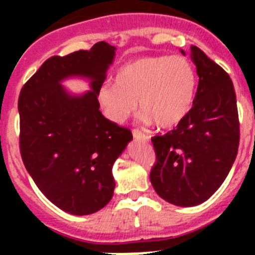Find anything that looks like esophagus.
Wrapping results in <instances>:
<instances>
[{
    "instance_id": "34e87169",
    "label": "esophagus",
    "mask_w": 255,
    "mask_h": 255,
    "mask_svg": "<svg viewBox=\"0 0 255 255\" xmlns=\"http://www.w3.org/2000/svg\"><path fill=\"white\" fill-rule=\"evenodd\" d=\"M132 135H134L135 139H141V140H149V135L144 134L141 130L134 129L132 130Z\"/></svg>"
}]
</instances>
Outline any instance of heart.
Masks as SVG:
<instances>
[{
    "label": "heart",
    "mask_w": 255,
    "mask_h": 255,
    "mask_svg": "<svg viewBox=\"0 0 255 255\" xmlns=\"http://www.w3.org/2000/svg\"><path fill=\"white\" fill-rule=\"evenodd\" d=\"M197 76L188 58L152 56L121 66L115 83L101 87L98 101L110 120L123 123L138 101L144 121H154L161 129L179 125L194 101Z\"/></svg>",
    "instance_id": "b5f03b06"
}]
</instances>
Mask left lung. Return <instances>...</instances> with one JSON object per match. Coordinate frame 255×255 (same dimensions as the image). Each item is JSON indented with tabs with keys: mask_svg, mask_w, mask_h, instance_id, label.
Returning a JSON list of instances; mask_svg holds the SVG:
<instances>
[{
	"mask_svg": "<svg viewBox=\"0 0 255 255\" xmlns=\"http://www.w3.org/2000/svg\"><path fill=\"white\" fill-rule=\"evenodd\" d=\"M190 56L199 76L193 107L176 129L152 138L155 163L150 182L162 199L180 207L212 197L233 167L240 140L229 74L197 46L190 47Z\"/></svg>",
	"mask_w": 255,
	"mask_h": 255,
	"instance_id": "obj_1",
	"label": "left lung"
}]
</instances>
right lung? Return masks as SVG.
<instances>
[{"label":"right lung","instance_id":"add662e5","mask_svg":"<svg viewBox=\"0 0 255 255\" xmlns=\"http://www.w3.org/2000/svg\"><path fill=\"white\" fill-rule=\"evenodd\" d=\"M115 47L98 42L89 51L52 56L21 88L20 154L42 193L76 216L102 209L114 195L112 166L132 134L106 119L98 92L115 57ZM85 76L92 91L71 96L59 84Z\"/></svg>","mask_w":255,"mask_h":255}]
</instances>
